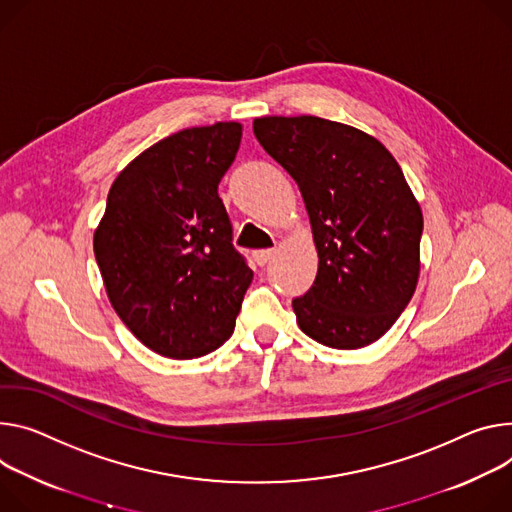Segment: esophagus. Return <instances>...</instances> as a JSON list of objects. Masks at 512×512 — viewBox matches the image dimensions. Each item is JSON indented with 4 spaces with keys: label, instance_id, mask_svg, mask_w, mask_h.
<instances>
[{
    "label": "esophagus",
    "instance_id": "34e87169",
    "mask_svg": "<svg viewBox=\"0 0 512 512\" xmlns=\"http://www.w3.org/2000/svg\"><path fill=\"white\" fill-rule=\"evenodd\" d=\"M273 255H275V249H259V251L253 253V259L257 261V265L263 267L273 259Z\"/></svg>",
    "mask_w": 512,
    "mask_h": 512
}]
</instances>
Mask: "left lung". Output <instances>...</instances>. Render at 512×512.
Returning a JSON list of instances; mask_svg holds the SVG:
<instances>
[{
  "instance_id": "1",
  "label": "left lung",
  "mask_w": 512,
  "mask_h": 512,
  "mask_svg": "<svg viewBox=\"0 0 512 512\" xmlns=\"http://www.w3.org/2000/svg\"><path fill=\"white\" fill-rule=\"evenodd\" d=\"M253 132L302 192L318 271L292 300L300 329L333 349L390 331L418 282L423 214L390 151L353 126L316 116L255 118Z\"/></svg>"
}]
</instances>
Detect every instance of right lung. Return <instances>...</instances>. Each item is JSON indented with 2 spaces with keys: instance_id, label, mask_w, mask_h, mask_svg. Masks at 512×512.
Segmentation results:
<instances>
[{
  "instance_id": "1",
  "label": "right lung",
  "mask_w": 512,
  "mask_h": 512,
  "mask_svg": "<svg viewBox=\"0 0 512 512\" xmlns=\"http://www.w3.org/2000/svg\"><path fill=\"white\" fill-rule=\"evenodd\" d=\"M241 134L237 122L179 130L110 188L96 261L122 322L159 355L202 357L235 331L253 271L232 245L218 183Z\"/></svg>"
}]
</instances>
